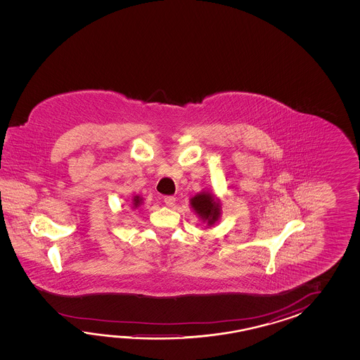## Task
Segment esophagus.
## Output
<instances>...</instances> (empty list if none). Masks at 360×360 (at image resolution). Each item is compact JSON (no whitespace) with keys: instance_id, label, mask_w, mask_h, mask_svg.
I'll return each mask as SVG.
<instances>
[{"instance_id":"esophagus-1","label":"esophagus","mask_w":360,"mask_h":360,"mask_svg":"<svg viewBox=\"0 0 360 360\" xmlns=\"http://www.w3.org/2000/svg\"><path fill=\"white\" fill-rule=\"evenodd\" d=\"M163 202H165L167 206L172 207L174 205H175L176 198H175V197H172V195H166V197L163 198Z\"/></svg>"}]
</instances>
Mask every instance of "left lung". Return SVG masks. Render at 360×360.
<instances>
[{
    "mask_svg": "<svg viewBox=\"0 0 360 360\" xmlns=\"http://www.w3.org/2000/svg\"><path fill=\"white\" fill-rule=\"evenodd\" d=\"M191 205L194 208V211L203 220H207L210 225L217 221V219L220 216V205L217 200H214V197H211V194L199 193L195 197L191 199Z\"/></svg>",
    "mask_w": 360,
    "mask_h": 360,
    "instance_id": "1",
    "label": "left lung"
}]
</instances>
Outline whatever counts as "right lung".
I'll use <instances>...</instances> for the list:
<instances>
[{
  "label": "right lung",
  "instance_id": "1",
  "mask_svg": "<svg viewBox=\"0 0 360 360\" xmlns=\"http://www.w3.org/2000/svg\"><path fill=\"white\" fill-rule=\"evenodd\" d=\"M140 202H141V199H140V197H138V195H136V197L134 198V208H136V207H138L139 205H140Z\"/></svg>",
  "mask_w": 360,
  "mask_h": 360
}]
</instances>
